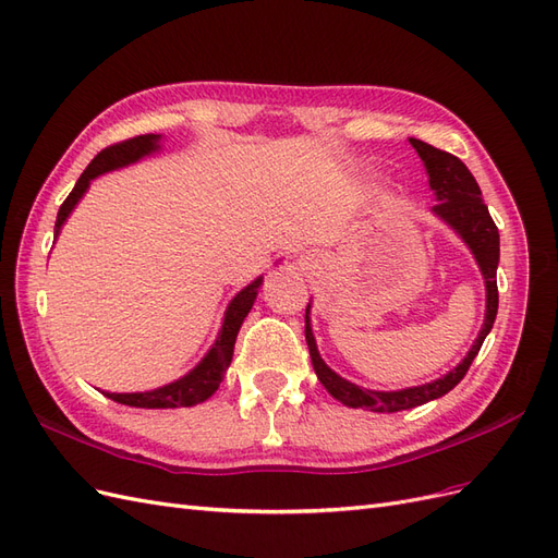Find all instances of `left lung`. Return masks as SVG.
I'll return each instance as SVG.
<instances>
[{
    "instance_id": "1",
    "label": "left lung",
    "mask_w": 558,
    "mask_h": 558,
    "mask_svg": "<svg viewBox=\"0 0 558 558\" xmlns=\"http://www.w3.org/2000/svg\"><path fill=\"white\" fill-rule=\"evenodd\" d=\"M410 143L422 157L428 173V185L436 192L438 204L434 206V213L440 215L447 225H452L459 231V236L469 243L482 268L484 282H487V315H484L482 331L471 352L465 354V359L454 371H449L445 377H440V380L422 385V387H410L403 391H371L343 380V377L336 375L325 362H322L311 325H308V308H311L308 305V308H305V343H308L311 362L317 373V380L327 387V391L333 399H338L348 408H366L373 412H399V410L417 408L422 403L445 397V393L449 389H454L463 380V375L469 373L473 359L477 356L484 338H487V333L492 331L496 313H498V284H496V268H498V255H500L498 227L492 220L487 204L482 202L477 181L469 171V167H465L463 161L452 153L428 146V143L420 138H410Z\"/></svg>"
}]
</instances>
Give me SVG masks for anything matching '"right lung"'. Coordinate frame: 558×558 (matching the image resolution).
I'll use <instances>...</instances> for the list:
<instances>
[{"label": "right lung", "instance_id": "1", "mask_svg": "<svg viewBox=\"0 0 558 558\" xmlns=\"http://www.w3.org/2000/svg\"><path fill=\"white\" fill-rule=\"evenodd\" d=\"M157 134H141V136H132L128 141L113 143V146L104 148L93 161H89L87 169L81 173L78 183L74 185V190L69 192V196L64 199V204L58 210V220H56V236L60 233L62 222L69 218L71 208L78 204V199L83 196V192L87 190L89 181L97 178L99 173H106L111 169L132 165V161L141 159L143 155H148L153 150H157ZM262 284V278L255 280L253 284H247L241 294H236L229 303V311L225 317V325L220 331V338L215 340V345L210 348V352L204 356V362L196 366L192 373H187L181 380H175L167 387H159L155 391H143V393H109L104 391L106 397L113 399L116 403L122 405H134V408H190L206 401L208 397H213L215 389L220 387L222 377L231 364V354H233V343H236L239 329L243 325L245 315L253 308V303L257 299V290Z\"/></svg>", "mask_w": 558, "mask_h": 558}]
</instances>
